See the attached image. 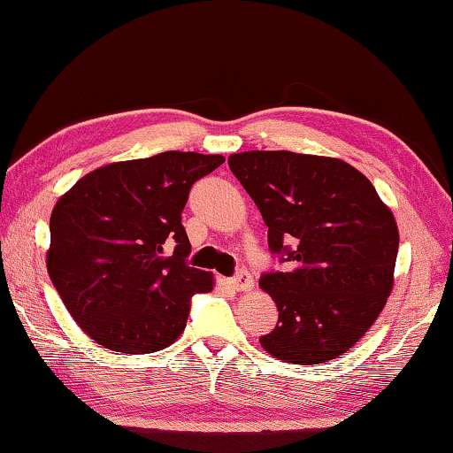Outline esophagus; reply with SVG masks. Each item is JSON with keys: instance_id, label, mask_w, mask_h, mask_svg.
Returning <instances> with one entry per match:
<instances>
[{"instance_id": "obj_1", "label": "esophagus", "mask_w": 453, "mask_h": 453, "mask_svg": "<svg viewBox=\"0 0 453 453\" xmlns=\"http://www.w3.org/2000/svg\"><path fill=\"white\" fill-rule=\"evenodd\" d=\"M228 287L236 292H249L255 288V280H252V276L249 273H239L228 280Z\"/></svg>"}]
</instances>
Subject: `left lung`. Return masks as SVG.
Wrapping results in <instances>:
<instances>
[{
  "label": "left lung",
  "mask_w": 453,
  "mask_h": 453,
  "mask_svg": "<svg viewBox=\"0 0 453 453\" xmlns=\"http://www.w3.org/2000/svg\"><path fill=\"white\" fill-rule=\"evenodd\" d=\"M228 166L263 214L268 247L290 263L260 276L279 322L260 346L312 366L366 334L394 288L398 225L364 174L334 157L247 150Z\"/></svg>",
  "instance_id": "8db88e82"
}]
</instances>
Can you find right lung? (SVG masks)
Here are the masks:
<instances>
[{"instance_id":"1","label":"right lung","mask_w":453,"mask_h":453,"mask_svg":"<svg viewBox=\"0 0 453 453\" xmlns=\"http://www.w3.org/2000/svg\"><path fill=\"white\" fill-rule=\"evenodd\" d=\"M222 155L165 150L99 166L55 203L47 273L87 336L123 354L171 346L187 326L190 296L214 276L187 266L180 225L188 190ZM173 243V256L165 247Z\"/></svg>"}]
</instances>
